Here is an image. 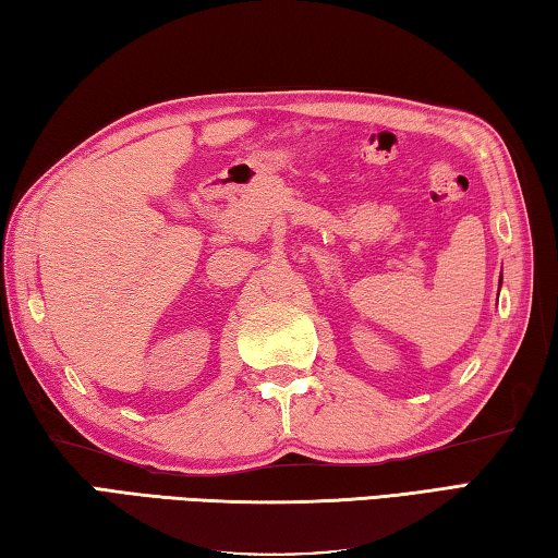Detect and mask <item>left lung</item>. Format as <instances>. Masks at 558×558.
Segmentation results:
<instances>
[{
  "label": "left lung",
  "mask_w": 558,
  "mask_h": 558,
  "mask_svg": "<svg viewBox=\"0 0 558 558\" xmlns=\"http://www.w3.org/2000/svg\"><path fill=\"white\" fill-rule=\"evenodd\" d=\"M500 283H502V275H500Z\"/></svg>",
  "instance_id": "left-lung-1"
}]
</instances>
